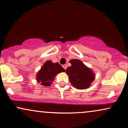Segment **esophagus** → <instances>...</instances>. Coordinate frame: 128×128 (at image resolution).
<instances>
[{"label":"esophagus","instance_id":"obj_1","mask_svg":"<svg viewBox=\"0 0 128 128\" xmlns=\"http://www.w3.org/2000/svg\"><path fill=\"white\" fill-rule=\"evenodd\" d=\"M62 67L63 68H64V69H65V70H66V68H67V65H66V64H64V65H63L62 66Z\"/></svg>","mask_w":128,"mask_h":128}]
</instances>
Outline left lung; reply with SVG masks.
I'll list each match as a JSON object with an SVG mask.
<instances>
[{
    "label": "left lung",
    "mask_w": 128,
    "mask_h": 128,
    "mask_svg": "<svg viewBox=\"0 0 128 128\" xmlns=\"http://www.w3.org/2000/svg\"><path fill=\"white\" fill-rule=\"evenodd\" d=\"M70 67L66 69V73L69 77L71 84L78 89H87L95 79V74L80 60H71Z\"/></svg>",
    "instance_id": "left-lung-1"
}]
</instances>
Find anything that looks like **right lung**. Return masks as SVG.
Listing matches in <instances>:
<instances>
[{
	"label": "right lung",
	"instance_id": "obj_1",
	"mask_svg": "<svg viewBox=\"0 0 128 128\" xmlns=\"http://www.w3.org/2000/svg\"><path fill=\"white\" fill-rule=\"evenodd\" d=\"M64 72L65 69L63 68L58 62L53 63L51 61H47L44 63V66L37 74V81L40 83L42 85L49 86L56 75Z\"/></svg>",
	"mask_w": 128,
	"mask_h": 128
}]
</instances>
